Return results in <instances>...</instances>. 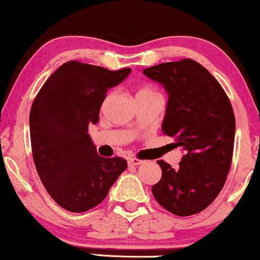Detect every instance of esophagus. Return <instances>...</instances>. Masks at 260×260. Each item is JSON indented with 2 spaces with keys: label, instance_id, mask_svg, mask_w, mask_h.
Returning a JSON list of instances; mask_svg holds the SVG:
<instances>
[{
  "label": "esophagus",
  "instance_id": "1",
  "mask_svg": "<svg viewBox=\"0 0 260 260\" xmlns=\"http://www.w3.org/2000/svg\"><path fill=\"white\" fill-rule=\"evenodd\" d=\"M140 164H143V160L137 159V157H131V159H128V165L129 166H138Z\"/></svg>",
  "mask_w": 260,
  "mask_h": 260
}]
</instances>
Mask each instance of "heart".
I'll use <instances>...</instances> for the list:
<instances>
[{
  "instance_id": "heart-1",
  "label": "heart",
  "mask_w": 260,
  "mask_h": 260,
  "mask_svg": "<svg viewBox=\"0 0 260 260\" xmlns=\"http://www.w3.org/2000/svg\"><path fill=\"white\" fill-rule=\"evenodd\" d=\"M139 96H160L159 92L155 91L154 89L151 88H143L140 89V90L138 91V94H137V98Z\"/></svg>"
}]
</instances>
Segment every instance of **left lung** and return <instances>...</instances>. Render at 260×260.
I'll return each instance as SVG.
<instances>
[{"label":"left lung","mask_w":260,"mask_h":260,"mask_svg":"<svg viewBox=\"0 0 260 260\" xmlns=\"http://www.w3.org/2000/svg\"><path fill=\"white\" fill-rule=\"evenodd\" d=\"M145 76L169 92L162 132L184 155L180 168L165 161L151 187L162 208L178 216L201 213L219 196L231 168L235 115L228 95L207 68L190 58L145 68Z\"/></svg>","instance_id":"1"}]
</instances>
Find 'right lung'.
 <instances>
[{
  "instance_id": "add662e5",
  "label": "right lung",
  "mask_w": 260,
  "mask_h": 260,
  "mask_svg": "<svg viewBox=\"0 0 260 260\" xmlns=\"http://www.w3.org/2000/svg\"><path fill=\"white\" fill-rule=\"evenodd\" d=\"M131 68L110 71L66 62L51 74L32 101L31 151L38 175L59 207L84 213L100 204L127 169L122 157H103L88 134L99 122L106 92L123 82Z\"/></svg>"
}]
</instances>
